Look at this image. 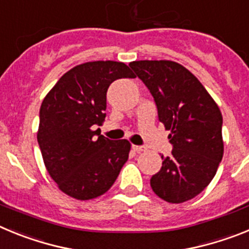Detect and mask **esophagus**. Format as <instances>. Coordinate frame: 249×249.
<instances>
[{
	"instance_id": "34e87169",
	"label": "esophagus",
	"mask_w": 249,
	"mask_h": 249,
	"mask_svg": "<svg viewBox=\"0 0 249 249\" xmlns=\"http://www.w3.org/2000/svg\"><path fill=\"white\" fill-rule=\"evenodd\" d=\"M132 148H133V151H135V152H137V153H141V152L146 151V147L136 146V144H133V146H132Z\"/></svg>"
}]
</instances>
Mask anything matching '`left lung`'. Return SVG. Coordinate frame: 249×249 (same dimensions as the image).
<instances>
[{"instance_id": "obj_1", "label": "left lung", "mask_w": 249, "mask_h": 249, "mask_svg": "<svg viewBox=\"0 0 249 249\" xmlns=\"http://www.w3.org/2000/svg\"><path fill=\"white\" fill-rule=\"evenodd\" d=\"M157 105L172 155L151 178L153 192L168 203H182L198 196L215 176L223 157L222 113L197 77L173 61L129 63Z\"/></svg>"}]
</instances>
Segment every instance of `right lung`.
I'll use <instances>...</instances> for the list:
<instances>
[{
    "label": "right lung",
    "instance_id": "1",
    "mask_svg": "<svg viewBox=\"0 0 249 249\" xmlns=\"http://www.w3.org/2000/svg\"><path fill=\"white\" fill-rule=\"evenodd\" d=\"M135 77L123 62H86L66 72L46 94L37 141L51 178L72 198L102 196L128 160V141H111L94 128L105 122L109 85Z\"/></svg>",
    "mask_w": 249,
    "mask_h": 249
}]
</instances>
